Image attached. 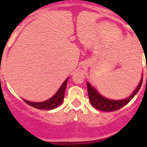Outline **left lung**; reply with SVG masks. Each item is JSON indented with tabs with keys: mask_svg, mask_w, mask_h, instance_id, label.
Listing matches in <instances>:
<instances>
[{
	"mask_svg": "<svg viewBox=\"0 0 147 147\" xmlns=\"http://www.w3.org/2000/svg\"><path fill=\"white\" fill-rule=\"evenodd\" d=\"M142 81H143V76L142 77L140 84L135 89L134 93L131 94V96L127 99L119 100H109L107 98H104L100 94H99L96 91V89L89 84V83H87L88 93L90 103L92 104L93 107H96L97 110H101V111L111 112L119 110V109L125 106V105H127L137 94V93L139 91L140 87H141Z\"/></svg>",
	"mask_w": 147,
	"mask_h": 147,
	"instance_id": "8db88e82",
	"label": "left lung"
}]
</instances>
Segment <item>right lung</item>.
<instances>
[{
    "label": "right lung",
    "instance_id": "add662e5",
    "mask_svg": "<svg viewBox=\"0 0 147 147\" xmlns=\"http://www.w3.org/2000/svg\"><path fill=\"white\" fill-rule=\"evenodd\" d=\"M69 78L66 79V81L63 82V84L61 85L60 88L57 91V93L54 95L52 98L50 99L47 100L46 101L41 102H30V101L26 100H23L25 102L30 106L35 107V108L39 109V110H51V109H54L59 105H61L63 102V98H64V93L65 89H66V84H67V81Z\"/></svg>",
    "mask_w": 147,
    "mask_h": 147
}]
</instances>
